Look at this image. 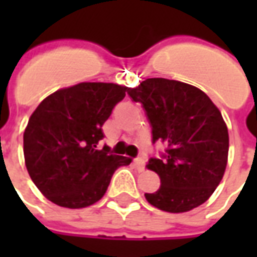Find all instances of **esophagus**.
<instances>
[{"mask_svg": "<svg viewBox=\"0 0 257 257\" xmlns=\"http://www.w3.org/2000/svg\"><path fill=\"white\" fill-rule=\"evenodd\" d=\"M135 165H136V168H138L139 171H143L146 167V160L143 157H138V158L135 160Z\"/></svg>", "mask_w": 257, "mask_h": 257, "instance_id": "1", "label": "esophagus"}]
</instances>
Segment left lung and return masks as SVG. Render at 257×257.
<instances>
[{
  "mask_svg": "<svg viewBox=\"0 0 257 257\" xmlns=\"http://www.w3.org/2000/svg\"><path fill=\"white\" fill-rule=\"evenodd\" d=\"M128 95L145 108L153 145L167 146L147 168L161 179L146 199L158 209L182 213L209 198L224 175L228 132L219 108L193 85L167 78H147Z\"/></svg>",
  "mask_w": 257,
  "mask_h": 257,
  "instance_id": "obj_1",
  "label": "left lung"
}]
</instances>
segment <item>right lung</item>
Wrapping results in <instances>:
<instances>
[{"label":"right lung","mask_w":257,"mask_h":257,"mask_svg":"<svg viewBox=\"0 0 257 257\" xmlns=\"http://www.w3.org/2000/svg\"><path fill=\"white\" fill-rule=\"evenodd\" d=\"M126 86L81 82L45 97L31 114L23 135L26 168L53 204L78 209L104 195L112 175L131 158L104 146L103 123L125 97Z\"/></svg>","instance_id":"1"}]
</instances>
